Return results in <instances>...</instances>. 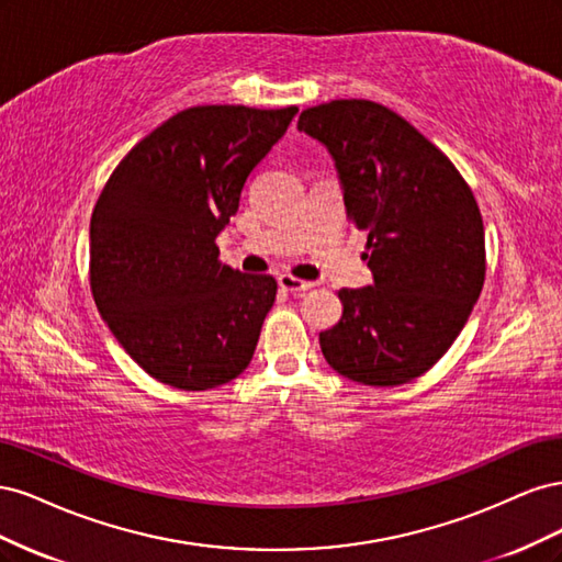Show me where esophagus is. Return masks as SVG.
<instances>
[{
  "instance_id": "obj_1",
  "label": "esophagus",
  "mask_w": 562,
  "mask_h": 562,
  "mask_svg": "<svg viewBox=\"0 0 562 562\" xmlns=\"http://www.w3.org/2000/svg\"><path fill=\"white\" fill-rule=\"evenodd\" d=\"M279 285L283 288V291H288V293H304V291H310V288H314L312 281H302V279H297L293 274H281L279 277Z\"/></svg>"
}]
</instances>
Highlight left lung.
<instances>
[{
    "instance_id": "1",
    "label": "left lung",
    "mask_w": 562,
    "mask_h": 562,
    "mask_svg": "<svg viewBox=\"0 0 562 562\" xmlns=\"http://www.w3.org/2000/svg\"><path fill=\"white\" fill-rule=\"evenodd\" d=\"M297 128L333 155L375 279L337 293L342 318L318 335L321 351L351 382H411L450 349L483 291L479 203L443 151L372 100L310 108Z\"/></svg>"
}]
</instances>
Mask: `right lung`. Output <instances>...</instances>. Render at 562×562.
I'll use <instances>...</instances> for the list:
<instances>
[{"mask_svg": "<svg viewBox=\"0 0 562 562\" xmlns=\"http://www.w3.org/2000/svg\"><path fill=\"white\" fill-rule=\"evenodd\" d=\"M295 114V105L182 110L145 135L100 192L91 293L116 342L157 382L203 391L248 368L277 281L220 262L215 239Z\"/></svg>", "mask_w": 562, "mask_h": 562, "instance_id": "right-lung-1", "label": "right lung"}]
</instances>
